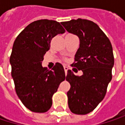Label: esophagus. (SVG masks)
<instances>
[{"mask_svg":"<svg viewBox=\"0 0 125 125\" xmlns=\"http://www.w3.org/2000/svg\"><path fill=\"white\" fill-rule=\"evenodd\" d=\"M63 69H64V71H65V74H66H66H67V70L69 69V67L66 66H63Z\"/></svg>","mask_w":125,"mask_h":125,"instance_id":"1","label":"esophagus"}]
</instances>
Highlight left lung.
Listing matches in <instances>:
<instances>
[{
    "label": "left lung",
    "instance_id": "1",
    "mask_svg": "<svg viewBox=\"0 0 125 125\" xmlns=\"http://www.w3.org/2000/svg\"><path fill=\"white\" fill-rule=\"evenodd\" d=\"M66 31L80 39V47L72 66L83 71L76 76L67 71L66 80L71 87L67 92L68 105L76 114L93 111L104 99L112 80L114 64L112 45L109 39L93 21L77 19L61 23Z\"/></svg>",
    "mask_w": 125,
    "mask_h": 125
}]
</instances>
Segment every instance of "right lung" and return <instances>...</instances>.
Listing matches in <instances>:
<instances>
[{
  "label": "right lung",
  "instance_id": "right-lung-1",
  "mask_svg": "<svg viewBox=\"0 0 125 125\" xmlns=\"http://www.w3.org/2000/svg\"><path fill=\"white\" fill-rule=\"evenodd\" d=\"M64 32L59 22L40 19L27 26L13 42L10 63L15 90L22 104L33 112L50 109L53 95L66 78L60 63L52 70L42 66L52 38Z\"/></svg>",
  "mask_w": 125,
  "mask_h": 125
}]
</instances>
